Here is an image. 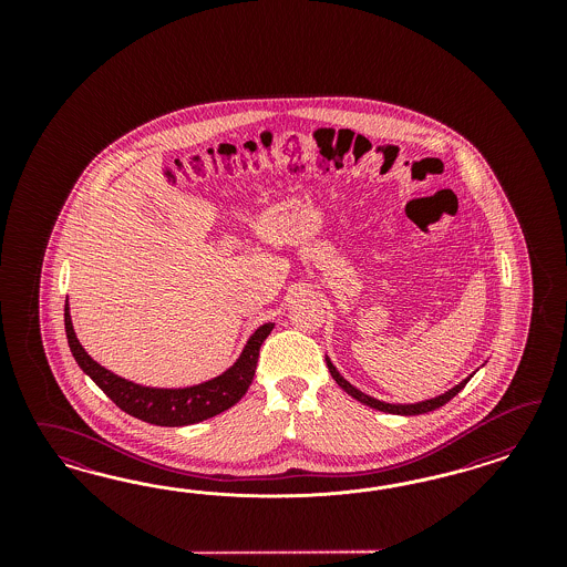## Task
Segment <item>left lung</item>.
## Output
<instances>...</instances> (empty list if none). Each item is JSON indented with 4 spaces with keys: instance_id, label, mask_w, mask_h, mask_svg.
<instances>
[{
    "instance_id": "1",
    "label": "left lung",
    "mask_w": 567,
    "mask_h": 567,
    "mask_svg": "<svg viewBox=\"0 0 567 567\" xmlns=\"http://www.w3.org/2000/svg\"><path fill=\"white\" fill-rule=\"evenodd\" d=\"M327 365L328 372H330V377L337 380V384L343 389L347 395H351L353 399H358L360 403L368 405V408H372V410H378V412L384 413H395V415H417V413L434 412V410L443 408L446 401H451L453 396L457 395V393L464 389L465 384L470 382V378L474 377V374L465 377L464 380L460 382V384H455L453 389H449V391H445L443 395L432 396V399H426V401H417V403H384V401H378V399H374V396L361 393L360 389H355L351 382H347V380L341 377V372L334 368V363L330 361L328 355ZM482 365H484V363H482Z\"/></svg>"
}]
</instances>
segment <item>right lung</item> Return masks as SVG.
Listing matches in <instances>:
<instances>
[{"label":"right lung","mask_w":567,"mask_h":567,"mask_svg":"<svg viewBox=\"0 0 567 567\" xmlns=\"http://www.w3.org/2000/svg\"><path fill=\"white\" fill-rule=\"evenodd\" d=\"M64 327L70 351L79 368L121 408L122 412L155 426H189L230 410L240 396L247 393L256 374L259 347L268 339L275 324L266 322L258 330H254L237 361L230 368H226L220 377L209 378L206 382L185 389L141 386L103 368L102 363H97L86 353L85 347L76 339L70 318L69 299L64 308Z\"/></svg>","instance_id":"add662e5"}]
</instances>
